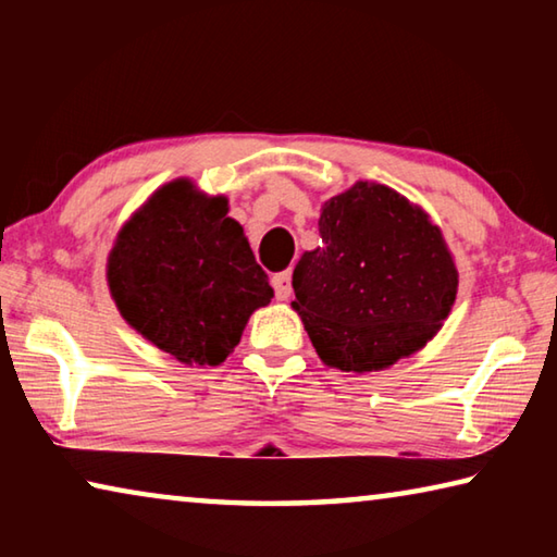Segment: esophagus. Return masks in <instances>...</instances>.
<instances>
[{
    "mask_svg": "<svg viewBox=\"0 0 557 557\" xmlns=\"http://www.w3.org/2000/svg\"><path fill=\"white\" fill-rule=\"evenodd\" d=\"M272 287H275V295L280 301H287L292 297V272H277V275L272 277Z\"/></svg>",
    "mask_w": 557,
    "mask_h": 557,
    "instance_id": "obj_1",
    "label": "esophagus"
}]
</instances>
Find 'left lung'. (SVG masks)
<instances>
[{"label": "left lung", "instance_id": "8db88e82", "mask_svg": "<svg viewBox=\"0 0 557 557\" xmlns=\"http://www.w3.org/2000/svg\"><path fill=\"white\" fill-rule=\"evenodd\" d=\"M319 235L292 272V307L326 366L388 369L440 332L459 272L420 206L383 184L356 182L322 206Z\"/></svg>", "mask_w": 557, "mask_h": 557}]
</instances>
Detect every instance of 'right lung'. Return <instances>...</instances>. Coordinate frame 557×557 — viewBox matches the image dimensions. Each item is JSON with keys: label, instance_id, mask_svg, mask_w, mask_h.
Wrapping results in <instances>:
<instances>
[{"label": "right lung", "instance_id": "1", "mask_svg": "<svg viewBox=\"0 0 557 557\" xmlns=\"http://www.w3.org/2000/svg\"><path fill=\"white\" fill-rule=\"evenodd\" d=\"M108 285L125 322L186 366H219L275 297L225 196L176 178L122 225Z\"/></svg>", "mask_w": 557, "mask_h": 557}]
</instances>
